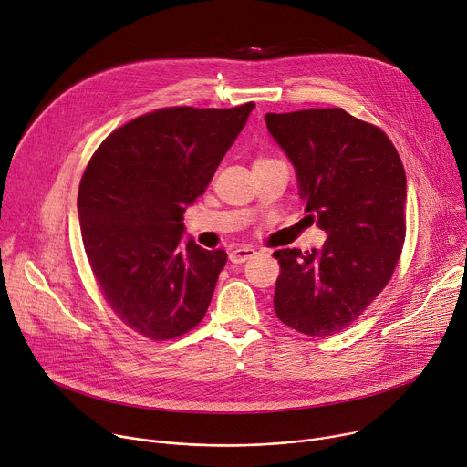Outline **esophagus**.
<instances>
[{"mask_svg":"<svg viewBox=\"0 0 467 467\" xmlns=\"http://www.w3.org/2000/svg\"><path fill=\"white\" fill-rule=\"evenodd\" d=\"M257 251L251 249V247H240V249H234L229 253V259L233 265H242L245 261H249L251 257H255Z\"/></svg>","mask_w":467,"mask_h":467,"instance_id":"obj_1","label":"esophagus"}]
</instances>
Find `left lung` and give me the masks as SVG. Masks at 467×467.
<instances>
[{
	"label": "left lung",
	"instance_id": "1",
	"mask_svg": "<svg viewBox=\"0 0 467 467\" xmlns=\"http://www.w3.org/2000/svg\"><path fill=\"white\" fill-rule=\"evenodd\" d=\"M290 160L320 249H279L274 309L292 329L327 337L348 327L389 283L406 234V173L376 126L341 108L266 113Z\"/></svg>",
	"mask_w": 467,
	"mask_h": 467
}]
</instances>
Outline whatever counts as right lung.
Returning a JSON list of instances; mask_svg holds the SVG:
<instances>
[{"label":"right lung","instance_id":"obj_1","mask_svg":"<svg viewBox=\"0 0 467 467\" xmlns=\"http://www.w3.org/2000/svg\"><path fill=\"white\" fill-rule=\"evenodd\" d=\"M255 104L165 108L126 122L91 158L78 192L83 247L106 302L134 331L165 341L195 327L227 263L184 238Z\"/></svg>","mask_w":467,"mask_h":467}]
</instances>
